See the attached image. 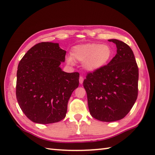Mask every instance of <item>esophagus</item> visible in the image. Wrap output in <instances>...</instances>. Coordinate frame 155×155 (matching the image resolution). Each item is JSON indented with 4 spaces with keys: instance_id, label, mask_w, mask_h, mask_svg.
Instances as JSON below:
<instances>
[{
    "instance_id": "1",
    "label": "esophagus",
    "mask_w": 155,
    "mask_h": 155,
    "mask_svg": "<svg viewBox=\"0 0 155 155\" xmlns=\"http://www.w3.org/2000/svg\"><path fill=\"white\" fill-rule=\"evenodd\" d=\"M83 81H84V78L82 77V76H81V77H79V83L81 84H82L83 83Z\"/></svg>"
}]
</instances>
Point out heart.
<instances>
[{"instance_id": "1", "label": "heart", "mask_w": 155, "mask_h": 155, "mask_svg": "<svg viewBox=\"0 0 155 155\" xmlns=\"http://www.w3.org/2000/svg\"><path fill=\"white\" fill-rule=\"evenodd\" d=\"M113 55L110 46L101 43L85 44L76 46L72 48V57L67 61L73 64L74 60L83 62V67L88 71L94 72L106 66Z\"/></svg>"}]
</instances>
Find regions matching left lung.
<instances>
[{
  "instance_id": "8db88e82",
  "label": "left lung",
  "mask_w": 155,
  "mask_h": 155,
  "mask_svg": "<svg viewBox=\"0 0 155 155\" xmlns=\"http://www.w3.org/2000/svg\"><path fill=\"white\" fill-rule=\"evenodd\" d=\"M108 41L116 44L115 57L99 70L88 72L83 82L91 116L103 122L123 118L138 96L139 68L132 49L117 39Z\"/></svg>"
}]
</instances>
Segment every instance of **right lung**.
<instances>
[{
    "mask_svg": "<svg viewBox=\"0 0 155 155\" xmlns=\"http://www.w3.org/2000/svg\"><path fill=\"white\" fill-rule=\"evenodd\" d=\"M66 52L58 43L35 45L20 61L16 96L20 108L31 121L57 123L66 116L67 104L79 84V73L62 71Z\"/></svg>",
    "mask_w": 155,
    "mask_h": 155,
    "instance_id": "right-lung-1",
    "label": "right lung"
}]
</instances>
